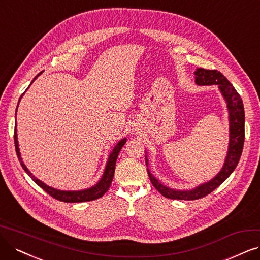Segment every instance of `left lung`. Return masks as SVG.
Listing matches in <instances>:
<instances>
[{"label":"left lung","mask_w":260,"mask_h":260,"mask_svg":"<svg viewBox=\"0 0 260 260\" xmlns=\"http://www.w3.org/2000/svg\"><path fill=\"white\" fill-rule=\"evenodd\" d=\"M195 82L198 85H217V88L226 102L229 120V142L227 155L225 157L224 165L218 174L205 183H201L191 189H175L164 185L158 179L151 174L148 168V175L154 186L159 193L170 199L180 200H194L205 197L211 191H213L223 182L233 174L236 169L239 159L242 154L244 145V107L240 95L230 83L226 77L215 70L209 71L205 69H197L195 72ZM146 165L149 166L148 152L146 151Z\"/></svg>","instance_id":"1"}]
</instances>
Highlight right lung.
I'll return each mask as SVG.
<instances>
[{
  "instance_id": "right-lung-1",
  "label": "right lung",
  "mask_w": 260,
  "mask_h": 260,
  "mask_svg": "<svg viewBox=\"0 0 260 260\" xmlns=\"http://www.w3.org/2000/svg\"><path fill=\"white\" fill-rule=\"evenodd\" d=\"M41 74H38L35 77V78L33 79V81L31 82V84L34 82V80ZM30 85H28V88H30ZM23 94L21 95V98L19 99V102H20V100L22 99ZM19 102H18V105H19ZM17 109H18V106H17ZM17 109H16V117H17ZM125 142H126V138H123V139H121L117 143V145L113 147L112 151L110 152V154L108 155L107 161H106V166H105V169H104V172H103V176L99 180L98 183L92 185L89 188L80 189V190H61V189H57V188H54V187H51L49 185L45 184L44 182H42L40 179L35 178L33 176L32 172L27 169V167L25 166V164H24L23 160H22L20 149H19L18 137H17V123H16V127H15V147H16V152H17L18 159H19V161H20V164H21L23 170L28 175V177H31V179L35 182V183L38 186H41L45 191H47V193L49 194L50 196H52L53 198L60 200V201H64V203H84V201H91V200H95V199L101 198L106 193V191L109 189V187L111 185V182H112L113 175H114L115 162H117L118 155H119V153H120L122 147L125 145Z\"/></svg>"
}]
</instances>
